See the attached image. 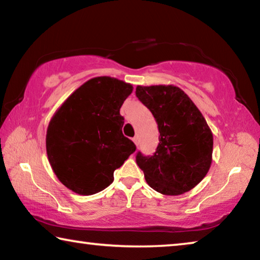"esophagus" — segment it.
<instances>
[{
    "label": "esophagus",
    "mask_w": 260,
    "mask_h": 260,
    "mask_svg": "<svg viewBox=\"0 0 260 260\" xmlns=\"http://www.w3.org/2000/svg\"><path fill=\"white\" fill-rule=\"evenodd\" d=\"M132 140H133V142L135 143V146L139 145V138H138V137H134Z\"/></svg>",
    "instance_id": "esophagus-1"
}]
</instances>
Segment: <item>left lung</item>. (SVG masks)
Wrapping results in <instances>:
<instances>
[{"label":"left lung","mask_w":260,"mask_h":260,"mask_svg":"<svg viewBox=\"0 0 260 260\" xmlns=\"http://www.w3.org/2000/svg\"><path fill=\"white\" fill-rule=\"evenodd\" d=\"M137 97L154 115L159 143L152 156L138 152L147 184L164 196H179L205 178L213 159V133L203 113L178 86L138 85Z\"/></svg>","instance_id":"left-lung-1"}]
</instances>
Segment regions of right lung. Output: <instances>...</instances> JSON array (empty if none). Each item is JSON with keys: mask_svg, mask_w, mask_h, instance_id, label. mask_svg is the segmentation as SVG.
I'll list each match as a JSON object with an SVG mask.
<instances>
[{"mask_svg": "<svg viewBox=\"0 0 260 260\" xmlns=\"http://www.w3.org/2000/svg\"><path fill=\"white\" fill-rule=\"evenodd\" d=\"M133 85L98 76L77 88L53 114L46 133L48 162L71 191L91 196L113 182V172L137 149L123 137L120 108Z\"/></svg>", "mask_w": 260, "mask_h": 260, "instance_id": "obj_1", "label": "right lung"}]
</instances>
